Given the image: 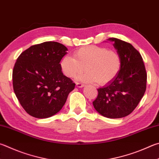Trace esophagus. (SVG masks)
Masks as SVG:
<instances>
[{
	"label": "esophagus",
	"mask_w": 159,
	"mask_h": 159,
	"mask_svg": "<svg viewBox=\"0 0 159 159\" xmlns=\"http://www.w3.org/2000/svg\"><path fill=\"white\" fill-rule=\"evenodd\" d=\"M76 85L77 88H83L85 86L84 84H82V83H76Z\"/></svg>",
	"instance_id": "obj_1"
}]
</instances>
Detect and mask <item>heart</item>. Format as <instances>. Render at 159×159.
<instances>
[{
    "instance_id": "b5f03b06",
    "label": "heart",
    "mask_w": 159,
    "mask_h": 159,
    "mask_svg": "<svg viewBox=\"0 0 159 159\" xmlns=\"http://www.w3.org/2000/svg\"><path fill=\"white\" fill-rule=\"evenodd\" d=\"M60 66L66 76L73 78L81 73L77 79L86 83L106 85L111 83L122 67L120 54L114 50L98 46H88L74 51V57L65 56Z\"/></svg>"
}]
</instances>
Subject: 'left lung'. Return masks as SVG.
Here are the masks:
<instances>
[{"mask_svg": "<svg viewBox=\"0 0 159 159\" xmlns=\"http://www.w3.org/2000/svg\"><path fill=\"white\" fill-rule=\"evenodd\" d=\"M122 59V67L111 83L97 89L92 103L103 117L121 118L136 108L146 90L147 74L143 57L133 46L117 38H109Z\"/></svg>", "mask_w": 159, "mask_h": 159, "instance_id": "left-lung-1", "label": "left lung"}]
</instances>
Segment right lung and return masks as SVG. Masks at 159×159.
Returning <instances> with one entry per match:
<instances>
[{"label":"right lung","instance_id":"1","mask_svg":"<svg viewBox=\"0 0 159 159\" xmlns=\"http://www.w3.org/2000/svg\"><path fill=\"white\" fill-rule=\"evenodd\" d=\"M67 48L56 42L32 46L19 56L12 72L16 97L27 113L48 118L62 109L75 83L63 74L60 62Z\"/></svg>","mask_w":159,"mask_h":159}]
</instances>
